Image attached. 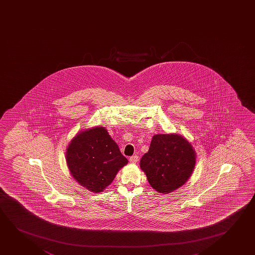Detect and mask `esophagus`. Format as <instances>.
Wrapping results in <instances>:
<instances>
[{"instance_id": "34e87169", "label": "esophagus", "mask_w": 255, "mask_h": 255, "mask_svg": "<svg viewBox=\"0 0 255 255\" xmlns=\"http://www.w3.org/2000/svg\"><path fill=\"white\" fill-rule=\"evenodd\" d=\"M137 160H138V156L134 155L129 157V161H130V163H132V164H136L137 162Z\"/></svg>"}]
</instances>
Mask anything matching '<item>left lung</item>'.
Here are the masks:
<instances>
[{
    "label": "left lung",
    "instance_id": "left-lung-1",
    "mask_svg": "<svg viewBox=\"0 0 255 255\" xmlns=\"http://www.w3.org/2000/svg\"><path fill=\"white\" fill-rule=\"evenodd\" d=\"M191 143L178 134H157L140 159V168L157 192L167 194L184 185L196 166Z\"/></svg>",
    "mask_w": 255,
    "mask_h": 255
}]
</instances>
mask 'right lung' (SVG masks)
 Returning a JSON list of instances; mask_svg holds the SVG:
<instances>
[{
	"mask_svg": "<svg viewBox=\"0 0 255 255\" xmlns=\"http://www.w3.org/2000/svg\"><path fill=\"white\" fill-rule=\"evenodd\" d=\"M66 159L74 180L96 194L103 192L128 163L107 129L102 126L77 133L68 144Z\"/></svg>",
	"mask_w": 255,
	"mask_h": 255,
	"instance_id": "1",
	"label": "right lung"
}]
</instances>
